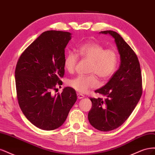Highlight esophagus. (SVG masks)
I'll return each mask as SVG.
<instances>
[{
	"mask_svg": "<svg viewBox=\"0 0 155 155\" xmlns=\"http://www.w3.org/2000/svg\"><path fill=\"white\" fill-rule=\"evenodd\" d=\"M77 96H78V98L79 100H81V99H82V98L84 97V96L83 94H80V93H78L77 94Z\"/></svg>",
	"mask_w": 155,
	"mask_h": 155,
	"instance_id": "1",
	"label": "esophagus"
}]
</instances>
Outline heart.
Instances as JSON below:
<instances>
[{"instance_id":"b5f03b06","label":"heart","mask_w":155,"mask_h":155,"mask_svg":"<svg viewBox=\"0 0 155 155\" xmlns=\"http://www.w3.org/2000/svg\"><path fill=\"white\" fill-rule=\"evenodd\" d=\"M76 53L68 51L64 60V67L70 73L74 71L78 57L87 59L91 61L89 72L96 74L101 80L106 81L114 74L118 64L116 51L111 48L105 49L101 45L89 42L84 43L76 49ZM68 85L75 91L85 93L91 88L99 85L96 77L94 74L80 75L68 81Z\"/></svg>"}]
</instances>
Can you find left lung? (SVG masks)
<instances>
[{
  "label": "left lung",
  "instance_id": "left-lung-1",
  "mask_svg": "<svg viewBox=\"0 0 155 155\" xmlns=\"http://www.w3.org/2000/svg\"><path fill=\"white\" fill-rule=\"evenodd\" d=\"M100 34H109L114 39L120 65L106 85L95 91L106 99L90 98L92 108L88 119L95 129L109 131L122 125L137 106L142 93V74L137 55L120 34L111 30Z\"/></svg>",
  "mask_w": 155,
  "mask_h": 155
}]
</instances>
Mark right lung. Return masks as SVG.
Listing matches in <instances>:
<instances>
[{"label": "right lung", "instance_id": "1", "mask_svg": "<svg viewBox=\"0 0 155 155\" xmlns=\"http://www.w3.org/2000/svg\"><path fill=\"white\" fill-rule=\"evenodd\" d=\"M70 32H43L18 59L15 72L18 104L23 114L37 127L51 130L61 126L77 100L76 91L65 87L52 94L64 74V49Z\"/></svg>", "mask_w": 155, "mask_h": 155}]
</instances>
